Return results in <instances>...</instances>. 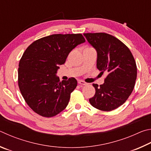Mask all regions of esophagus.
<instances>
[{"mask_svg":"<svg viewBox=\"0 0 151 151\" xmlns=\"http://www.w3.org/2000/svg\"><path fill=\"white\" fill-rule=\"evenodd\" d=\"M78 83L81 86H87V85H88V83H87L86 82H85V81H81V80L78 81Z\"/></svg>","mask_w":151,"mask_h":151,"instance_id":"1","label":"esophagus"}]
</instances>
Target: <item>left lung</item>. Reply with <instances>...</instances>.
<instances>
[{"mask_svg": "<svg viewBox=\"0 0 151 151\" xmlns=\"http://www.w3.org/2000/svg\"><path fill=\"white\" fill-rule=\"evenodd\" d=\"M96 50L97 68L107 73L104 83H93L94 96L89 99L92 106L104 111L117 109L133 91L137 79L135 60L130 50L115 36L106 33L83 34Z\"/></svg>", "mask_w": 151, "mask_h": 151, "instance_id": "left-lung-1", "label": "left lung"}]
</instances>
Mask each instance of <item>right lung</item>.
<instances>
[{
	"mask_svg": "<svg viewBox=\"0 0 151 151\" xmlns=\"http://www.w3.org/2000/svg\"><path fill=\"white\" fill-rule=\"evenodd\" d=\"M85 42L81 34H52L34 41L25 50L18 65V86L37 114L52 117L67 107L78 81L74 78L60 81L57 71L71 50Z\"/></svg>",
	"mask_w": 151,
	"mask_h": 151,
	"instance_id": "obj_1",
	"label": "right lung"
}]
</instances>
